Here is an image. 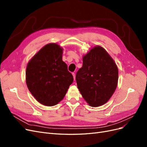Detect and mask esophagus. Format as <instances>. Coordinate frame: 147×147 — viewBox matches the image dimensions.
Instances as JSON below:
<instances>
[{"mask_svg": "<svg viewBox=\"0 0 147 147\" xmlns=\"http://www.w3.org/2000/svg\"><path fill=\"white\" fill-rule=\"evenodd\" d=\"M72 75H73V77H74V80H75V73H72Z\"/></svg>", "mask_w": 147, "mask_h": 147, "instance_id": "1", "label": "esophagus"}]
</instances>
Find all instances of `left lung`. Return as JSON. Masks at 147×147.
Segmentation results:
<instances>
[{"mask_svg": "<svg viewBox=\"0 0 147 147\" xmlns=\"http://www.w3.org/2000/svg\"><path fill=\"white\" fill-rule=\"evenodd\" d=\"M118 70L104 49L95 47L83 57V66L76 74L80 92L90 106L98 107L107 102L116 90Z\"/></svg>", "mask_w": 147, "mask_h": 147, "instance_id": "left-lung-1", "label": "left lung"}]
</instances>
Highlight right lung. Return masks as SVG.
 I'll list each match as a JSON object with an SVG mask.
<instances>
[{"label": "right lung", "instance_id": "add662e5", "mask_svg": "<svg viewBox=\"0 0 147 147\" xmlns=\"http://www.w3.org/2000/svg\"><path fill=\"white\" fill-rule=\"evenodd\" d=\"M63 48L56 43L43 47L27 65L26 84L40 103L53 106L63 100L73 83V75L62 59Z\"/></svg>", "mask_w": 147, "mask_h": 147}]
</instances>
